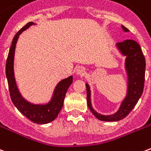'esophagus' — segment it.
<instances>
[{"label":"esophagus","instance_id":"34e87169","mask_svg":"<svg viewBox=\"0 0 151 151\" xmlns=\"http://www.w3.org/2000/svg\"><path fill=\"white\" fill-rule=\"evenodd\" d=\"M76 72H77V73L79 74V75H84L86 73V69L84 67H82V66H79V67L77 68Z\"/></svg>","mask_w":151,"mask_h":151}]
</instances>
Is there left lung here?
Listing matches in <instances>:
<instances>
[{"instance_id":"1","label":"left lung","mask_w":151,"mask_h":151,"mask_svg":"<svg viewBox=\"0 0 151 151\" xmlns=\"http://www.w3.org/2000/svg\"><path fill=\"white\" fill-rule=\"evenodd\" d=\"M121 27L124 31H129L124 26H121ZM116 45L119 52L125 56L124 69L128 77L126 96L121 102L117 111L111 115H102L95 111L91 104L90 86L86 83L88 108L97 119L103 121H118L126 117L138 102L144 89L146 60L140 45L132 40H124Z\"/></svg>"}]
</instances>
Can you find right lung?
I'll list each match as a JSON object with an SVG mask.
<instances>
[{
    "label": "right lung",
    "mask_w": 151,
    "mask_h": 151,
    "mask_svg": "<svg viewBox=\"0 0 151 151\" xmlns=\"http://www.w3.org/2000/svg\"><path fill=\"white\" fill-rule=\"evenodd\" d=\"M32 25H35L33 22H30L18 31L12 41V45L9 52L8 58L6 60L5 73L8 81L9 90L10 94V98L13 104L22 115L28 118L34 123L43 124L52 122L56 119L58 114L61 110L64 104V99L68 89L72 84L73 76H69L67 78L60 81L52 95V98L46 104H32L27 101L22 95L18 88L14 77V53L16 48V43L18 42L19 35L22 31H26Z\"/></svg>",
    "instance_id": "1"
}]
</instances>
